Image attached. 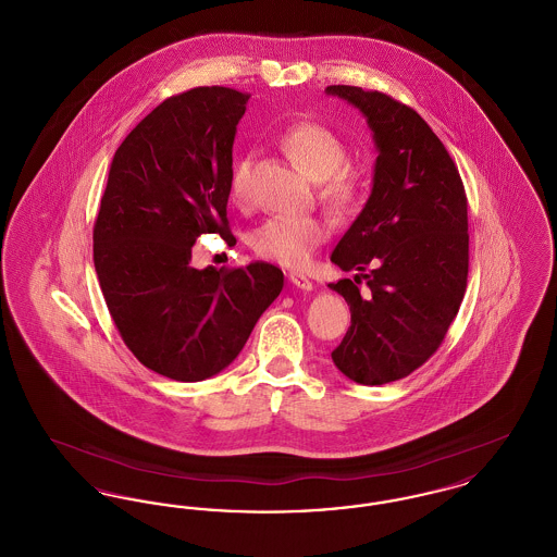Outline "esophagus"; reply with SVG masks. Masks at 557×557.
I'll return each instance as SVG.
<instances>
[{
	"label": "esophagus",
	"instance_id": "34e87169",
	"mask_svg": "<svg viewBox=\"0 0 557 557\" xmlns=\"http://www.w3.org/2000/svg\"><path fill=\"white\" fill-rule=\"evenodd\" d=\"M288 280H290L292 286H296V288H300V290H313V282H311L307 275L298 273V271H290V273H288Z\"/></svg>",
	"mask_w": 557,
	"mask_h": 557
}]
</instances>
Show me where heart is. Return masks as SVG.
Listing matches in <instances>:
<instances>
[{"label":"heart","instance_id":"b5f03b06","mask_svg":"<svg viewBox=\"0 0 557 557\" xmlns=\"http://www.w3.org/2000/svg\"><path fill=\"white\" fill-rule=\"evenodd\" d=\"M284 154L313 182H319L321 202L336 214L346 216L359 209L366 191L361 171L350 164L346 141L321 123L302 121L280 135ZM250 157L234 162L230 191L236 202L248 196ZM330 234V225L318 214H275L265 219L250 234V248L267 261L284 267H305L313 250Z\"/></svg>","mask_w":557,"mask_h":557}]
</instances>
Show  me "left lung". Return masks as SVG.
Instances as JSON below:
<instances>
[{
	"label": "left lung",
	"instance_id": "1",
	"mask_svg": "<svg viewBox=\"0 0 557 557\" xmlns=\"http://www.w3.org/2000/svg\"><path fill=\"white\" fill-rule=\"evenodd\" d=\"M325 91L368 116L380 150L370 200L332 252V263L359 273L330 284L350 309L332 359L357 384L380 386L424 366L459 311L470 261L468 198L447 148L413 108L352 85ZM361 281L371 288L366 297Z\"/></svg>",
	"mask_w": 557,
	"mask_h": 557
}]
</instances>
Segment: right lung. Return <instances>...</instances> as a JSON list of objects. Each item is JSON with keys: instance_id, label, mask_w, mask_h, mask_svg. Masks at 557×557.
<instances>
[{"instance_id": "right-lung-1", "label": "right lung", "mask_w": 557, "mask_h": 557, "mask_svg": "<svg viewBox=\"0 0 557 557\" xmlns=\"http://www.w3.org/2000/svg\"><path fill=\"white\" fill-rule=\"evenodd\" d=\"M250 94L194 87L141 119L119 150L94 223V265L123 343L177 382L225 370L284 288L263 261L191 265L202 234L232 242V148Z\"/></svg>"}]
</instances>
